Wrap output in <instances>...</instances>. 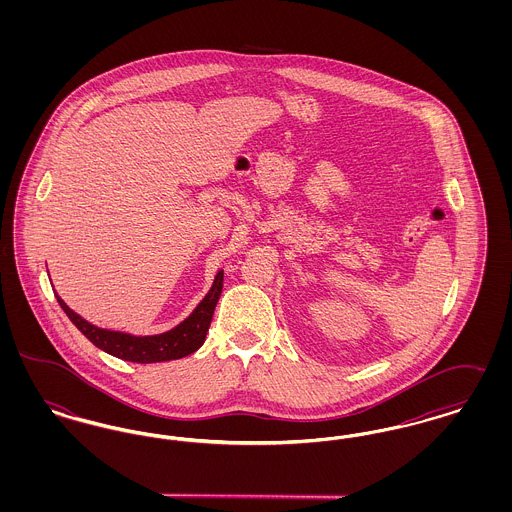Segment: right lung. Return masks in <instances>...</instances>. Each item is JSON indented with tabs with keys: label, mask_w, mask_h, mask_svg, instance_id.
Wrapping results in <instances>:
<instances>
[{
	"label": "right lung",
	"mask_w": 512,
	"mask_h": 512,
	"mask_svg": "<svg viewBox=\"0 0 512 512\" xmlns=\"http://www.w3.org/2000/svg\"><path fill=\"white\" fill-rule=\"evenodd\" d=\"M222 278L224 272L219 270L215 276V282L209 293L201 299V303L194 309V313L186 320H182L178 326H174L169 332L157 334V336H132L115 330L98 328L92 322L84 320L76 315L73 309L55 293L61 309L71 318L74 326L92 341L101 351L130 363H163V361H174L182 359L186 355H192L197 351L205 336L209 332L213 313L222 292Z\"/></svg>",
	"instance_id": "obj_1"
}]
</instances>
